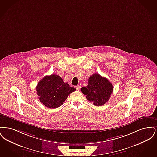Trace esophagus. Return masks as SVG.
<instances>
[{"label": "esophagus", "mask_w": 157, "mask_h": 157, "mask_svg": "<svg viewBox=\"0 0 157 157\" xmlns=\"http://www.w3.org/2000/svg\"><path fill=\"white\" fill-rule=\"evenodd\" d=\"M81 85H78L76 86V90H79L81 89Z\"/></svg>", "instance_id": "obj_1"}]
</instances>
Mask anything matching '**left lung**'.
<instances>
[{
  "label": "left lung",
  "mask_w": 157,
  "mask_h": 157,
  "mask_svg": "<svg viewBox=\"0 0 157 157\" xmlns=\"http://www.w3.org/2000/svg\"><path fill=\"white\" fill-rule=\"evenodd\" d=\"M86 99L94 105L101 106L107 102L113 92V85L106 78L98 74L90 76L88 85L81 88Z\"/></svg>",
  "instance_id": "8db88e82"
}]
</instances>
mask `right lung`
<instances>
[{"label":"right lung","mask_w":157,"mask_h":157,"mask_svg":"<svg viewBox=\"0 0 157 157\" xmlns=\"http://www.w3.org/2000/svg\"><path fill=\"white\" fill-rule=\"evenodd\" d=\"M37 95L41 103L49 108H57L63 104L67 96L76 90L63 81L59 75L45 76L36 86Z\"/></svg>","instance_id":"obj_1"}]
</instances>
